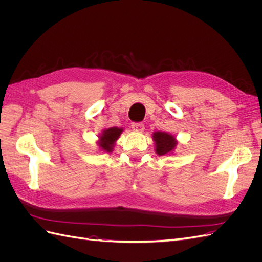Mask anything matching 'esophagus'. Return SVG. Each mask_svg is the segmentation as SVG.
<instances>
[{"label":"esophagus","instance_id":"esophagus-1","mask_svg":"<svg viewBox=\"0 0 262 262\" xmlns=\"http://www.w3.org/2000/svg\"><path fill=\"white\" fill-rule=\"evenodd\" d=\"M131 128L133 131L136 132H143L144 131V124L141 122H133L131 124Z\"/></svg>","mask_w":262,"mask_h":262}]
</instances>
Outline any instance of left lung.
Instances as JSON below:
<instances>
[{
	"label": "left lung",
	"mask_w": 262,
	"mask_h": 262,
	"mask_svg": "<svg viewBox=\"0 0 262 262\" xmlns=\"http://www.w3.org/2000/svg\"><path fill=\"white\" fill-rule=\"evenodd\" d=\"M152 139L155 144V152L158 155L171 154L178 144L176 138L167 132L156 131L153 133Z\"/></svg>",
	"instance_id": "obj_1"
}]
</instances>
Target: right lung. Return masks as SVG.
<instances>
[{
	"mask_svg": "<svg viewBox=\"0 0 262 262\" xmlns=\"http://www.w3.org/2000/svg\"><path fill=\"white\" fill-rule=\"evenodd\" d=\"M122 131H123L122 128H117V126L102 131L98 136V141H97V145L99 146L100 150H104V152H107V153H112L114 150L116 141L119 139V137H120Z\"/></svg>",
	"mask_w": 262,
	"mask_h": 262,
	"instance_id": "1",
	"label": "right lung"
}]
</instances>
